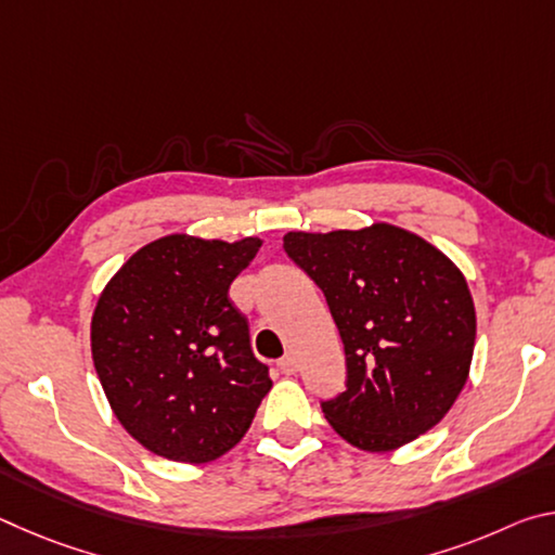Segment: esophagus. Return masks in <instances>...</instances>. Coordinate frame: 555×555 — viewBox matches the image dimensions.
I'll list each match as a JSON object with an SVG mask.
<instances>
[{
  "label": "esophagus",
  "instance_id": "esophagus-1",
  "mask_svg": "<svg viewBox=\"0 0 555 555\" xmlns=\"http://www.w3.org/2000/svg\"><path fill=\"white\" fill-rule=\"evenodd\" d=\"M279 370L284 372V374H296V372H298V362H296V357H294V354L281 357V360H279Z\"/></svg>",
  "mask_w": 555,
  "mask_h": 555
}]
</instances>
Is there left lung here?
Listing matches in <instances>:
<instances>
[{"label":"left lung","instance_id":"8db88e82","mask_svg":"<svg viewBox=\"0 0 555 555\" xmlns=\"http://www.w3.org/2000/svg\"><path fill=\"white\" fill-rule=\"evenodd\" d=\"M284 249L325 294L345 345L347 389L321 403L327 424L370 453L434 428L473 362L477 321L463 271L387 222L288 232Z\"/></svg>","mask_w":555,"mask_h":555}]
</instances>
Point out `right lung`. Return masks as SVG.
<instances>
[{"label":"right lung","mask_w":555,"mask_h":555,"mask_svg":"<svg viewBox=\"0 0 555 555\" xmlns=\"http://www.w3.org/2000/svg\"><path fill=\"white\" fill-rule=\"evenodd\" d=\"M261 247L166 234L134 251L92 313V362L112 411L154 455L210 463L240 443L271 389L228 296Z\"/></svg>","instance_id":"1"}]
</instances>
